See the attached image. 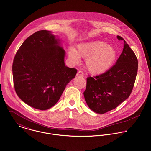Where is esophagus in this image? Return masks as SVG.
Instances as JSON below:
<instances>
[{
  "label": "esophagus",
  "instance_id": "esophagus-1",
  "mask_svg": "<svg viewBox=\"0 0 151 151\" xmlns=\"http://www.w3.org/2000/svg\"><path fill=\"white\" fill-rule=\"evenodd\" d=\"M77 76H83V72L82 70H79L77 73Z\"/></svg>",
  "mask_w": 151,
  "mask_h": 151
}]
</instances>
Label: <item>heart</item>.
<instances>
[{
    "label": "heart",
    "instance_id": "1",
    "mask_svg": "<svg viewBox=\"0 0 151 151\" xmlns=\"http://www.w3.org/2000/svg\"><path fill=\"white\" fill-rule=\"evenodd\" d=\"M69 55L75 62L79 60V56L87 58L86 64L90 72L100 74L108 70L114 64L117 51L112 46L97 40L79 45L77 51L73 48L70 49Z\"/></svg>",
    "mask_w": 151,
    "mask_h": 151
}]
</instances>
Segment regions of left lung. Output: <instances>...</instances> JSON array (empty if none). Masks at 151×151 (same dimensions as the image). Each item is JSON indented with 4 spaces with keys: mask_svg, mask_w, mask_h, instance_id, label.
I'll list each match as a JSON object with an SVG mask.
<instances>
[{
    "mask_svg": "<svg viewBox=\"0 0 151 151\" xmlns=\"http://www.w3.org/2000/svg\"><path fill=\"white\" fill-rule=\"evenodd\" d=\"M124 48L116 63L105 72L87 78L85 101L94 112L103 114L115 108L130 95L138 70V60L124 39Z\"/></svg>",
    "mask_w": 151,
    "mask_h": 151,
    "instance_id": "8db88e82",
    "label": "left lung"
}]
</instances>
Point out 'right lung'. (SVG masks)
<instances>
[{
	"mask_svg": "<svg viewBox=\"0 0 151 151\" xmlns=\"http://www.w3.org/2000/svg\"><path fill=\"white\" fill-rule=\"evenodd\" d=\"M51 32L31 35L17 51L13 63L14 89L25 103L42 111L54 106L77 73L66 67L65 50Z\"/></svg>",
	"mask_w": 151,
	"mask_h": 151,
	"instance_id": "right-lung-1",
	"label": "right lung"
}]
</instances>
